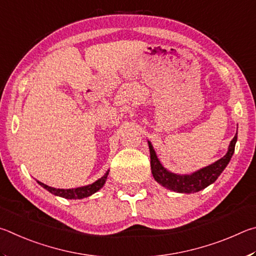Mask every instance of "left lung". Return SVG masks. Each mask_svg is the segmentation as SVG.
I'll list each match as a JSON object with an SVG mask.
<instances>
[{
    "mask_svg": "<svg viewBox=\"0 0 256 256\" xmlns=\"http://www.w3.org/2000/svg\"><path fill=\"white\" fill-rule=\"evenodd\" d=\"M236 140L237 132L235 137L232 140L230 148H228L227 154L224 158L209 165V166H206L199 170V171L192 173L191 176H178V174L166 171L162 166V164L160 163L155 150H153V146L148 142L152 173H153L155 180L168 190L180 192V194H194V192L204 189V188H207L209 184H212L217 180L220 173L224 171V168L230 163L232 154H234Z\"/></svg>",
    "mask_w": 256,
    "mask_h": 256,
    "instance_id": "obj_1",
    "label": "left lung"
}]
</instances>
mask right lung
Wrapping results in <instances>:
<instances>
[{"label": "right lung", "mask_w": 256, "mask_h": 256, "mask_svg": "<svg viewBox=\"0 0 256 256\" xmlns=\"http://www.w3.org/2000/svg\"><path fill=\"white\" fill-rule=\"evenodd\" d=\"M108 174H109V171H108L104 176H103L101 178H98V181H96L92 184L85 186H80V188H76V189H55V188L48 186L44 183L39 182V184L44 186V189L48 190L50 194H55V196H62V198L66 199H83L85 196H88L93 194L94 192H96L101 189V188L104 186V183L106 181Z\"/></svg>", "instance_id": "add662e5"}]
</instances>
